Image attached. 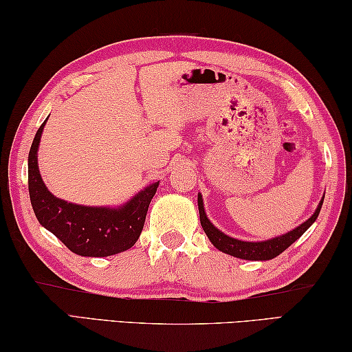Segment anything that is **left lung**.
<instances>
[{"label": "left lung", "instance_id": "1", "mask_svg": "<svg viewBox=\"0 0 352 352\" xmlns=\"http://www.w3.org/2000/svg\"><path fill=\"white\" fill-rule=\"evenodd\" d=\"M324 199V197H323ZM323 199H321L317 211L314 212L311 219H307L305 223H301L298 228L290 231L287 234L278 236L275 239L264 241V242H243L233 239V237L223 234L222 231H219L216 226H214L210 220H208L205 210H204V200H201V195L199 194V212H200V223L201 228L208 236V239L212 242V245L219 248L220 252L226 254L234 256V258L239 259H248V261H269L276 258L279 253H283L285 248H289L292 243H294L298 237L305 234V231L311 226L315 220H317L321 205H323Z\"/></svg>", "mask_w": 352, "mask_h": 352}]
</instances>
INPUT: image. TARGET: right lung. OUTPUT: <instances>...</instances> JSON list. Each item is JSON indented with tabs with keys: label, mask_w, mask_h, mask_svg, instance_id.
Wrapping results in <instances>:
<instances>
[{
	"label": "right lung",
	"mask_w": 352,
	"mask_h": 352,
	"mask_svg": "<svg viewBox=\"0 0 352 352\" xmlns=\"http://www.w3.org/2000/svg\"><path fill=\"white\" fill-rule=\"evenodd\" d=\"M46 121L35 133L28 163V184L38 222L79 256H111L132 248L142 231L158 182L116 210L80 206L56 199L46 189L37 164V148Z\"/></svg>",
	"instance_id": "right-lung-1"
}]
</instances>
